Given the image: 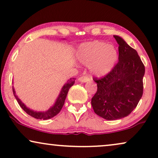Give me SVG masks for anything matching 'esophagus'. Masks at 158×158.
I'll use <instances>...</instances> for the list:
<instances>
[{"instance_id":"esophagus-1","label":"esophagus","mask_w":158,"mask_h":158,"mask_svg":"<svg viewBox=\"0 0 158 158\" xmlns=\"http://www.w3.org/2000/svg\"><path fill=\"white\" fill-rule=\"evenodd\" d=\"M79 81L81 82V83H86V82L89 81V77L87 76H81V77H79Z\"/></svg>"}]
</instances>
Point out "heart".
I'll return each instance as SVG.
<instances>
[{"label": "heart", "instance_id": "b5f03b06", "mask_svg": "<svg viewBox=\"0 0 158 158\" xmlns=\"http://www.w3.org/2000/svg\"><path fill=\"white\" fill-rule=\"evenodd\" d=\"M77 57L81 62L90 65L91 73L97 77L106 76L115 66L118 51L113 45L94 40L80 45Z\"/></svg>", "mask_w": 158, "mask_h": 158}]
</instances>
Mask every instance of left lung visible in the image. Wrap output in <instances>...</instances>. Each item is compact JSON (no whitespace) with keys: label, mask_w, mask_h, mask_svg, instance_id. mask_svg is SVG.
Wrapping results in <instances>:
<instances>
[{"label":"left lung","mask_w":158,"mask_h":158,"mask_svg":"<svg viewBox=\"0 0 158 158\" xmlns=\"http://www.w3.org/2000/svg\"><path fill=\"white\" fill-rule=\"evenodd\" d=\"M114 38L119 45V61L103 78L94 77L97 91L91 99L94 112L107 120L123 118L136 107L143 94L145 73L136 51L121 37Z\"/></svg>","instance_id":"left-lung-1"}]
</instances>
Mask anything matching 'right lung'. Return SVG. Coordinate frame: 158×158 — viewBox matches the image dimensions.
Instances as JSON below:
<instances>
[{
	"mask_svg": "<svg viewBox=\"0 0 158 158\" xmlns=\"http://www.w3.org/2000/svg\"><path fill=\"white\" fill-rule=\"evenodd\" d=\"M75 81V77L69 79L68 81L65 83L64 85H63L62 88H61V91L59 92L58 97L56 98L54 104H53V105L51 106L48 110H46V111H44V112L34 111V110L28 108L27 106L25 104H24L23 102L20 100L19 98L17 97V95L16 94V91L15 90H14V86H13V93H14V97L16 98V101H17L18 103H19V106H21L22 109L26 113H27L29 115L36 118V119L48 120L53 118V117H54L55 115H56V114L61 111V108H62V106L64 104L65 99H66L67 97V93H68L69 88L74 85Z\"/></svg>",
	"mask_w": 158,
	"mask_h": 158,
	"instance_id": "right-lung-1",
	"label": "right lung"
}]
</instances>
